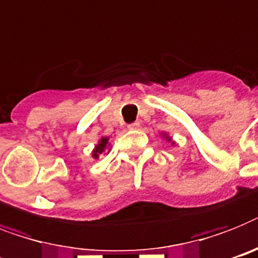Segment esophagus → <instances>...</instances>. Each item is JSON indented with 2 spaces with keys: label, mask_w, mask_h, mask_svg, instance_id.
<instances>
[{
  "label": "esophagus",
  "mask_w": 258,
  "mask_h": 258,
  "mask_svg": "<svg viewBox=\"0 0 258 258\" xmlns=\"http://www.w3.org/2000/svg\"><path fill=\"white\" fill-rule=\"evenodd\" d=\"M138 127H140V122H138V121L127 125V129H131V131H136V129H138Z\"/></svg>",
  "instance_id": "obj_1"
}]
</instances>
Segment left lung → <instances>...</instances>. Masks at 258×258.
<instances>
[{
  "instance_id": "obj_1",
  "label": "left lung",
  "mask_w": 258,
  "mask_h": 258,
  "mask_svg": "<svg viewBox=\"0 0 258 258\" xmlns=\"http://www.w3.org/2000/svg\"><path fill=\"white\" fill-rule=\"evenodd\" d=\"M161 136H162V137L165 138L166 141H167V142H170V144H171V145H174V144H175V142L172 141V138L170 137V136H169V134H167V133H162V134H161Z\"/></svg>"
}]
</instances>
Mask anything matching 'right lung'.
Listing matches in <instances>:
<instances>
[{
    "mask_svg": "<svg viewBox=\"0 0 258 258\" xmlns=\"http://www.w3.org/2000/svg\"><path fill=\"white\" fill-rule=\"evenodd\" d=\"M110 152V144H109V137H101L99 142L96 144L95 149L92 150V157L97 159L100 155L108 154Z\"/></svg>",
    "mask_w": 258,
    "mask_h": 258,
    "instance_id": "1",
    "label": "right lung"
}]
</instances>
